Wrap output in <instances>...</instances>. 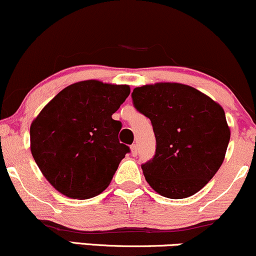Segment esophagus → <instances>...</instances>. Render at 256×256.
<instances>
[{"label": "esophagus", "instance_id": "34e87169", "mask_svg": "<svg viewBox=\"0 0 256 256\" xmlns=\"http://www.w3.org/2000/svg\"><path fill=\"white\" fill-rule=\"evenodd\" d=\"M130 150H132V154H133V156H136V154H138V145H136V144H133V145L130 146Z\"/></svg>", "mask_w": 256, "mask_h": 256}]
</instances>
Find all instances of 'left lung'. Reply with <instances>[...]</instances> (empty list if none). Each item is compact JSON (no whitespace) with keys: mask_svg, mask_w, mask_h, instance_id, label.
I'll return each instance as SVG.
<instances>
[{"mask_svg":"<svg viewBox=\"0 0 256 256\" xmlns=\"http://www.w3.org/2000/svg\"><path fill=\"white\" fill-rule=\"evenodd\" d=\"M133 105L150 118L156 152L142 164L157 194L180 200L194 194L219 170L230 142V128L219 104L180 83L138 87Z\"/></svg>","mask_w":256,"mask_h":256,"instance_id":"8db88e82","label":"left lung"}]
</instances>
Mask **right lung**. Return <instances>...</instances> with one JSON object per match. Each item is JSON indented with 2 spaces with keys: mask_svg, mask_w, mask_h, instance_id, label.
<instances>
[{
  "mask_svg": "<svg viewBox=\"0 0 256 256\" xmlns=\"http://www.w3.org/2000/svg\"><path fill=\"white\" fill-rule=\"evenodd\" d=\"M129 93V86L77 82L56 94L34 120L31 154L60 194L86 200L111 182L130 152L118 140L122 123L112 118Z\"/></svg>",
  "mask_w": 256,
  "mask_h": 256,
  "instance_id": "right-lung-1",
  "label": "right lung"
}]
</instances>
